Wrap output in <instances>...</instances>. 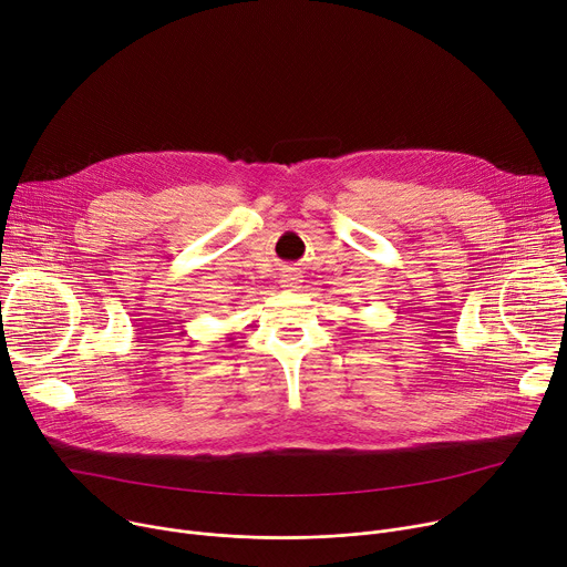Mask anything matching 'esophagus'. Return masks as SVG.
Returning <instances> with one entry per match:
<instances>
[{
    "instance_id": "34e87169",
    "label": "esophagus",
    "mask_w": 567,
    "mask_h": 567,
    "mask_svg": "<svg viewBox=\"0 0 567 567\" xmlns=\"http://www.w3.org/2000/svg\"><path fill=\"white\" fill-rule=\"evenodd\" d=\"M301 284V275L297 268H284L281 272V288H288V290H295L299 288Z\"/></svg>"
}]
</instances>
